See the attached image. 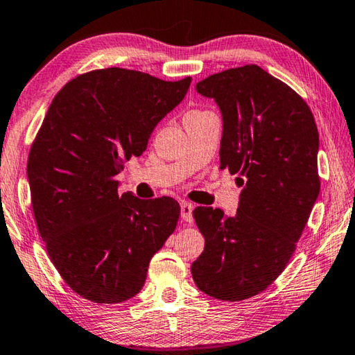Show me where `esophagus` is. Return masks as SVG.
<instances>
[{
  "label": "esophagus",
  "instance_id": "1",
  "mask_svg": "<svg viewBox=\"0 0 355 355\" xmlns=\"http://www.w3.org/2000/svg\"><path fill=\"white\" fill-rule=\"evenodd\" d=\"M192 209H194L192 203L182 202V218H183V220L192 222Z\"/></svg>",
  "mask_w": 355,
  "mask_h": 355
}]
</instances>
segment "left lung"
Masks as SVG:
<instances>
[{"label":"left lung","mask_w":355,"mask_h":355,"mask_svg":"<svg viewBox=\"0 0 355 355\" xmlns=\"http://www.w3.org/2000/svg\"><path fill=\"white\" fill-rule=\"evenodd\" d=\"M196 89L220 107V169L238 175L243 192L233 218L219 208L192 211L205 250L191 274L208 296L236 302L266 290L296 250L321 188L320 137L305 100L255 64L214 73Z\"/></svg>","instance_id":"8db88e82"}]
</instances>
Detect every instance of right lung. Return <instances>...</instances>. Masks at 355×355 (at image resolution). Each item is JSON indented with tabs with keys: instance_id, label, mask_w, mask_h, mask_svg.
Wrapping results in <instances>:
<instances>
[{
	"instance_id": "1",
	"label": "right lung",
	"mask_w": 355,
	"mask_h": 355,
	"mask_svg": "<svg viewBox=\"0 0 355 355\" xmlns=\"http://www.w3.org/2000/svg\"><path fill=\"white\" fill-rule=\"evenodd\" d=\"M191 76L164 81L120 67L91 70L53 98L28 156L33 211L50 260L97 304L128 300L175 230L172 197L119 194L117 173L141 156L156 123L184 98Z\"/></svg>"
}]
</instances>
